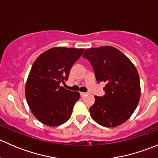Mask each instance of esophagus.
Masks as SVG:
<instances>
[{"instance_id":"obj_1","label":"esophagus","mask_w":158,"mask_h":158,"mask_svg":"<svg viewBox=\"0 0 158 158\" xmlns=\"http://www.w3.org/2000/svg\"><path fill=\"white\" fill-rule=\"evenodd\" d=\"M86 95V93H85V92H80V95H81V96H84V95Z\"/></svg>"}]
</instances>
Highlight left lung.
<instances>
[{
  "label": "left lung",
  "instance_id": "obj_1",
  "mask_svg": "<svg viewBox=\"0 0 158 158\" xmlns=\"http://www.w3.org/2000/svg\"><path fill=\"white\" fill-rule=\"evenodd\" d=\"M82 57L92 65L97 82L106 83L105 95L95 96L91 117L104 127L122 125L133 114L141 96L138 70L125 54L110 46L87 49Z\"/></svg>",
  "mask_w": 158,
  "mask_h": 158
}]
</instances>
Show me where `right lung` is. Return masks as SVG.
<instances>
[{"mask_svg": "<svg viewBox=\"0 0 158 158\" xmlns=\"http://www.w3.org/2000/svg\"><path fill=\"white\" fill-rule=\"evenodd\" d=\"M85 49L53 47L35 60L26 83L25 94L32 113L43 124L59 126L71 117L78 92L60 86L69 78L72 66Z\"/></svg>", "mask_w": 158, "mask_h": 158, "instance_id": "obj_1", "label": "right lung"}]
</instances>
